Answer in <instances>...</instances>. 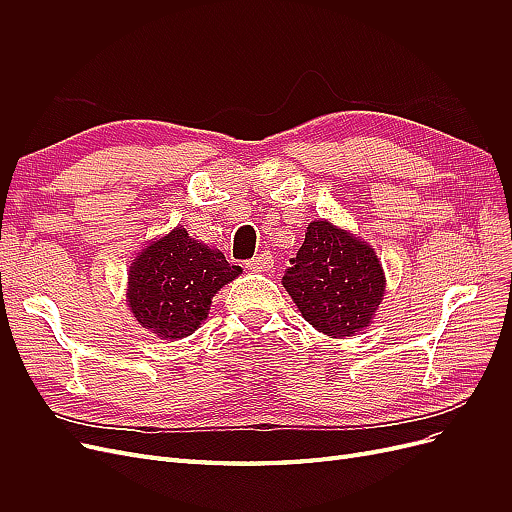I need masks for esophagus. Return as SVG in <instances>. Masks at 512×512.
I'll return each instance as SVG.
<instances>
[{"instance_id": "esophagus-1", "label": "esophagus", "mask_w": 512, "mask_h": 512, "mask_svg": "<svg viewBox=\"0 0 512 512\" xmlns=\"http://www.w3.org/2000/svg\"><path fill=\"white\" fill-rule=\"evenodd\" d=\"M245 267L252 271H269L273 267V256L269 252H262V254L254 256L252 260H247Z\"/></svg>"}]
</instances>
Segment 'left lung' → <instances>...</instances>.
Instances as JSON below:
<instances>
[{"mask_svg": "<svg viewBox=\"0 0 512 512\" xmlns=\"http://www.w3.org/2000/svg\"><path fill=\"white\" fill-rule=\"evenodd\" d=\"M284 288L320 333L350 337L374 318L384 273L367 243L331 222H312L284 273Z\"/></svg>", "mask_w": 512, "mask_h": 512, "instance_id": "1", "label": "left lung"}]
</instances>
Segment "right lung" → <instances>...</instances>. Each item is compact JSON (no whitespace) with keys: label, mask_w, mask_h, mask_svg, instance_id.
<instances>
[{"label":"right lung","mask_w":512,"mask_h":512,"mask_svg":"<svg viewBox=\"0 0 512 512\" xmlns=\"http://www.w3.org/2000/svg\"><path fill=\"white\" fill-rule=\"evenodd\" d=\"M239 273L241 267L230 265L220 250L175 228L134 260L128 303L145 329L162 339H183L207 318L215 292Z\"/></svg>","instance_id":"add662e5"}]
</instances>
